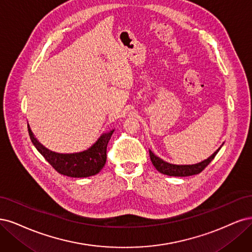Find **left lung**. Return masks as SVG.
<instances>
[{
	"mask_svg": "<svg viewBox=\"0 0 252 252\" xmlns=\"http://www.w3.org/2000/svg\"><path fill=\"white\" fill-rule=\"evenodd\" d=\"M220 151V149L217 150L212 156L207 158L206 160L200 162V163L197 164H192V165H176V164H170L167 163V162L163 161L157 157L155 154H154L152 151H150V157L153 165L156 167L159 173L167 175V176H174V177H186V176H192V175H197L200 174L203 169H204L210 162L213 161V159L216 157L218 152Z\"/></svg>",
	"mask_w": 252,
	"mask_h": 252,
	"instance_id": "left-lung-1",
	"label": "left lung"
}]
</instances>
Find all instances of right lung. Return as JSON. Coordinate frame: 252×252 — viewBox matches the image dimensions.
Masks as SVG:
<instances>
[{"label":"right lung","mask_w":252,"mask_h":252,"mask_svg":"<svg viewBox=\"0 0 252 252\" xmlns=\"http://www.w3.org/2000/svg\"><path fill=\"white\" fill-rule=\"evenodd\" d=\"M30 139L42 156L56 172L72 178H85L98 174L107 161V147L114 129L102 133L87 150L73 154L51 152L40 144L28 126Z\"/></svg>","instance_id":"obj_1"}]
</instances>
